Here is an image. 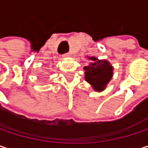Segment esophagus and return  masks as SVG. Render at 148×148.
Here are the masks:
<instances>
[{
  "label": "esophagus",
  "mask_w": 148,
  "mask_h": 148,
  "mask_svg": "<svg viewBox=\"0 0 148 148\" xmlns=\"http://www.w3.org/2000/svg\"><path fill=\"white\" fill-rule=\"evenodd\" d=\"M70 56V54L69 53H66V54H64V55H62V57H69Z\"/></svg>",
  "instance_id": "1"
}]
</instances>
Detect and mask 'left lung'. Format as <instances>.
<instances>
[{
    "label": "left lung",
    "mask_w": 148,
    "mask_h": 148,
    "mask_svg": "<svg viewBox=\"0 0 148 148\" xmlns=\"http://www.w3.org/2000/svg\"><path fill=\"white\" fill-rule=\"evenodd\" d=\"M92 62L84 67L85 79L97 92H102L113 76V67L106 60L88 57Z\"/></svg>",
    "instance_id": "left-lung-1"
}]
</instances>
